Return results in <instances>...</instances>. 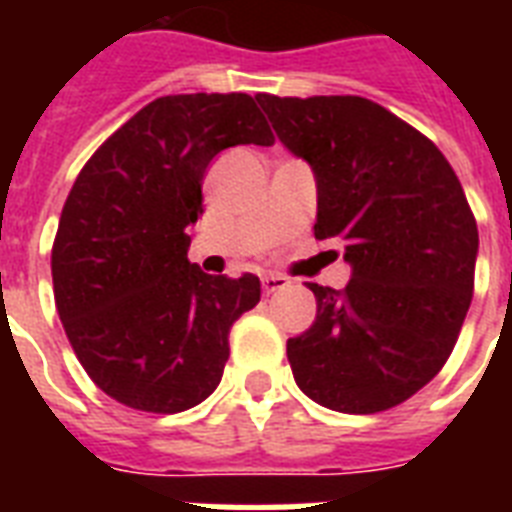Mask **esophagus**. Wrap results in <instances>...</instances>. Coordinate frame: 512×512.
Segmentation results:
<instances>
[{
  "label": "esophagus",
  "mask_w": 512,
  "mask_h": 512,
  "mask_svg": "<svg viewBox=\"0 0 512 512\" xmlns=\"http://www.w3.org/2000/svg\"><path fill=\"white\" fill-rule=\"evenodd\" d=\"M287 284H289L287 276H279V273H268V276H263L265 295H273V292H279V289H284Z\"/></svg>",
  "instance_id": "esophagus-1"
}]
</instances>
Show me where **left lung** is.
I'll return each instance as SVG.
<instances>
[{
    "label": "left lung",
    "instance_id": "obj_1",
    "mask_svg": "<svg viewBox=\"0 0 512 512\" xmlns=\"http://www.w3.org/2000/svg\"><path fill=\"white\" fill-rule=\"evenodd\" d=\"M316 172V239L342 244L345 289L308 284L316 321L287 340L305 396L345 414L404 404L452 356L476 279L478 228L452 164L412 124L358 95H257Z\"/></svg>",
    "mask_w": 512,
    "mask_h": 512
}]
</instances>
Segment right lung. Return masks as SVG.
Listing matches in <instances>:
<instances>
[{"mask_svg": "<svg viewBox=\"0 0 512 512\" xmlns=\"http://www.w3.org/2000/svg\"><path fill=\"white\" fill-rule=\"evenodd\" d=\"M244 92L167 95L140 108L84 164L60 212L52 289L79 364L106 396L175 414L220 385L228 332L260 279L188 263L201 180L231 146H273Z\"/></svg>", "mask_w": 512, "mask_h": 512, "instance_id": "add662e5", "label": "right lung"}]
</instances>
